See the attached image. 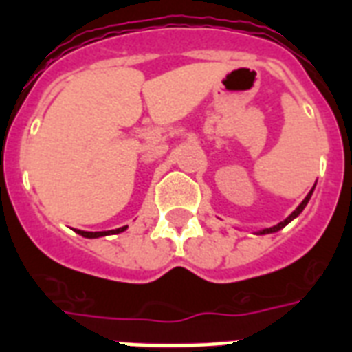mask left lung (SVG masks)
Masks as SVG:
<instances>
[{"mask_svg":"<svg viewBox=\"0 0 352 352\" xmlns=\"http://www.w3.org/2000/svg\"><path fill=\"white\" fill-rule=\"evenodd\" d=\"M312 192H314V188H312ZM312 192H310V194L307 195V197H305V199H302V203L299 206H297V208H295L294 212H292V214H289L288 218L284 219V221H280V223L278 225H275V227H270V229H264V230H260V234H270V232H277V230H280L283 229V227H286V225L289 223V221H292V219L294 218H297V216H299V214H301L302 212V208H305V206H307V203L308 201H310V195H312Z\"/></svg>","mask_w":352,"mask_h":352,"instance_id":"obj_1","label":"left lung"}]
</instances>
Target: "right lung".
<instances>
[{
  "mask_svg": "<svg viewBox=\"0 0 352 352\" xmlns=\"http://www.w3.org/2000/svg\"><path fill=\"white\" fill-rule=\"evenodd\" d=\"M127 229V227H120L116 230H103V232H87V230H77L80 236H85V238H99V236H107V234H118V232H123V230Z\"/></svg>",
  "mask_w": 352,
  "mask_h": 352,
  "instance_id": "right-lung-1",
  "label": "right lung"
}]
</instances>
